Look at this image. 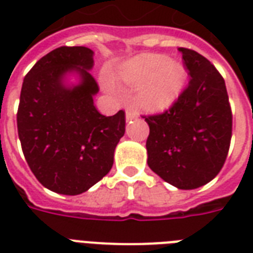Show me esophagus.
<instances>
[{
	"instance_id": "34e87169",
	"label": "esophagus",
	"mask_w": 253,
	"mask_h": 253,
	"mask_svg": "<svg viewBox=\"0 0 253 253\" xmlns=\"http://www.w3.org/2000/svg\"><path fill=\"white\" fill-rule=\"evenodd\" d=\"M138 118V113L131 109H127L126 110V121H132V119Z\"/></svg>"
}]
</instances>
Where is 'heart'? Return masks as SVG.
<instances>
[{"label":"heart","mask_w":253,"mask_h":253,"mask_svg":"<svg viewBox=\"0 0 253 253\" xmlns=\"http://www.w3.org/2000/svg\"><path fill=\"white\" fill-rule=\"evenodd\" d=\"M117 79L126 85H138L135 99L144 110L163 111L184 91L188 72L184 65L169 60L166 55L144 53L119 67Z\"/></svg>","instance_id":"heart-1"}]
</instances>
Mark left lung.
I'll return each instance as SVG.
<instances>
[{
    "label": "left lung",
    "mask_w": 253,
    "mask_h": 253,
    "mask_svg": "<svg viewBox=\"0 0 253 253\" xmlns=\"http://www.w3.org/2000/svg\"><path fill=\"white\" fill-rule=\"evenodd\" d=\"M190 76L163 114L143 117L150 126L148 167L178 189H197L220 172L232 135V113L223 77L196 51L178 48Z\"/></svg>",
    "instance_id": "1"
}]
</instances>
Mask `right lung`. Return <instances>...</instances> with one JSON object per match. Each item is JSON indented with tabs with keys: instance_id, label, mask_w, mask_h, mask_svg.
I'll return each mask as SVG.
<instances>
[{
	"instance_id": "1",
	"label": "right lung",
	"mask_w": 253,
	"mask_h": 253,
	"mask_svg": "<svg viewBox=\"0 0 253 253\" xmlns=\"http://www.w3.org/2000/svg\"><path fill=\"white\" fill-rule=\"evenodd\" d=\"M93 55L87 47H59L38 60L22 84V151L38 181L59 194H81L106 176L125 135V111L106 117L94 106L99 89L89 72ZM72 73L79 84L65 83Z\"/></svg>"
}]
</instances>
